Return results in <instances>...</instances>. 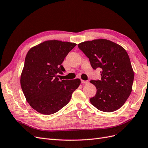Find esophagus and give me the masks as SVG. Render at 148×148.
Returning <instances> with one entry per match:
<instances>
[{
  "instance_id": "esophagus-1",
  "label": "esophagus",
  "mask_w": 148,
  "mask_h": 148,
  "mask_svg": "<svg viewBox=\"0 0 148 148\" xmlns=\"http://www.w3.org/2000/svg\"><path fill=\"white\" fill-rule=\"evenodd\" d=\"M89 83L88 81H86V80H82V83L83 84H88Z\"/></svg>"
}]
</instances>
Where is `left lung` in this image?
I'll use <instances>...</instances> for the list:
<instances>
[{
	"label": "left lung",
	"mask_w": 148,
	"mask_h": 148,
	"mask_svg": "<svg viewBox=\"0 0 148 148\" xmlns=\"http://www.w3.org/2000/svg\"><path fill=\"white\" fill-rule=\"evenodd\" d=\"M89 58L93 69H101V80H91L96 87L91 104L101 111L112 112L126 102L132 91L134 71L125 49L104 39L84 41L78 44Z\"/></svg>",
	"instance_id": "8db88e82"
}]
</instances>
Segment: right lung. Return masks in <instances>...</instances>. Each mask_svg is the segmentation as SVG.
Listing matches in <instances>:
<instances>
[{"label":"right lung","instance_id":"right-lung-1","mask_svg":"<svg viewBox=\"0 0 148 148\" xmlns=\"http://www.w3.org/2000/svg\"><path fill=\"white\" fill-rule=\"evenodd\" d=\"M76 45L50 40L31 48L26 54L21 87L30 106L39 113L51 115L60 110L81 83L78 78L59 80L57 77L65 71L62 62Z\"/></svg>","mask_w":148,"mask_h":148}]
</instances>
